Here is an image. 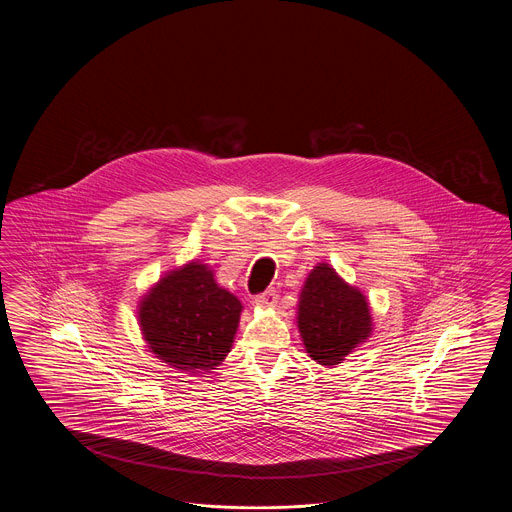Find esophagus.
I'll use <instances>...</instances> for the list:
<instances>
[{"instance_id": "34e87169", "label": "esophagus", "mask_w": 512, "mask_h": 512, "mask_svg": "<svg viewBox=\"0 0 512 512\" xmlns=\"http://www.w3.org/2000/svg\"><path fill=\"white\" fill-rule=\"evenodd\" d=\"M276 302H278L276 290H267V292L253 298V304L259 306V308H273V306H276Z\"/></svg>"}]
</instances>
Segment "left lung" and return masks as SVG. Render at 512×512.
<instances>
[{
  "instance_id": "8db88e82",
  "label": "left lung",
  "mask_w": 512,
  "mask_h": 512,
  "mask_svg": "<svg viewBox=\"0 0 512 512\" xmlns=\"http://www.w3.org/2000/svg\"><path fill=\"white\" fill-rule=\"evenodd\" d=\"M370 308L360 290L349 286L327 263L308 276L298 304V329L315 362L333 366L353 353L372 331Z\"/></svg>"
}]
</instances>
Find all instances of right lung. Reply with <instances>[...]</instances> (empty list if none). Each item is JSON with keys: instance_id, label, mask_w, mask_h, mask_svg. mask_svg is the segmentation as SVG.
<instances>
[{"instance_id": "add662e5", "label": "right lung", "mask_w": 512, "mask_h": 512, "mask_svg": "<svg viewBox=\"0 0 512 512\" xmlns=\"http://www.w3.org/2000/svg\"><path fill=\"white\" fill-rule=\"evenodd\" d=\"M243 306L220 288L206 265L173 271L140 304V327L152 353L185 372H210L230 353Z\"/></svg>"}]
</instances>
